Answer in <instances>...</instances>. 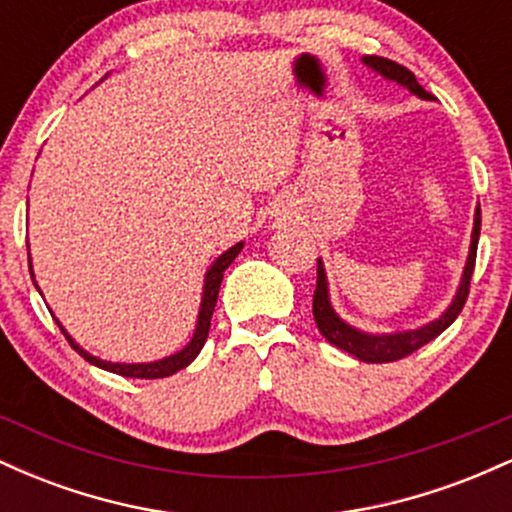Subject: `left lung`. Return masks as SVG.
Here are the masks:
<instances>
[{
    "label": "left lung",
    "instance_id": "1",
    "mask_svg": "<svg viewBox=\"0 0 512 512\" xmlns=\"http://www.w3.org/2000/svg\"><path fill=\"white\" fill-rule=\"evenodd\" d=\"M363 62L368 67H373L375 72H380L385 79L397 81V84L407 86L411 93H416L419 98H431V93H426V88L416 81L414 72H409L407 67L402 64L385 60V57L378 55H366ZM479 231H481V209H477V216H474V233H472V250H469L467 257V267H464L462 274V284L457 289L455 301L443 315L438 317L436 322L431 325L421 327V330L414 332H404V334H380V337H373V334H363L349 327L346 322L339 320L334 315L330 298H327V281H325V269H322V262H317V284H315V296H313V315L317 322V330L322 332V337L327 342L339 346L342 351H349L351 356L361 358L366 363H390V361H399V358H407L409 354H414L416 349L436 339L440 332H445L452 322L457 320V315L462 313L464 303H467L469 296V281H472V272H474V262H477V243H479Z\"/></svg>",
    "mask_w": 512,
    "mask_h": 512
}]
</instances>
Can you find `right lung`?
Wrapping results in <instances>:
<instances>
[{"label": "right lung", "mask_w": 512, "mask_h": 512, "mask_svg": "<svg viewBox=\"0 0 512 512\" xmlns=\"http://www.w3.org/2000/svg\"><path fill=\"white\" fill-rule=\"evenodd\" d=\"M243 250V243L233 245L231 250L223 252V255L211 264V269L207 272V284H204V296H202V310H199V317H197V330H195V337H192V342L185 346V349L178 351L175 356H168L163 358V361H154V363H108V361H101V358L86 354L81 346L74 344V339L69 337L67 332H64V327L57 322V327H60L64 337H67V342L72 344V349L76 351L79 356H84L88 363H93V366L103 368V370H110V373H117V375H125V378H144V380H154V378H168V375L178 373L185 366H190L192 361H195L199 351H202L204 342H207V334H209V327H211V315H214V308H216V298H219V289H221V279H223V272L228 269V264L238 257V252ZM28 264H31V257H28Z\"/></svg>", "instance_id": "right-lung-1"}]
</instances>
